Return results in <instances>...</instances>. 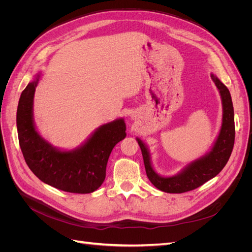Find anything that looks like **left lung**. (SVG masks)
<instances>
[{
    "mask_svg": "<svg viewBox=\"0 0 252 252\" xmlns=\"http://www.w3.org/2000/svg\"><path fill=\"white\" fill-rule=\"evenodd\" d=\"M211 79L220 91L223 106L222 126L218 138L209 152L188 164L184 169L172 177H162L156 172L151 164L150 154L145 143L136 138L142 150L145 169L149 181L158 189L168 193H182L202 186L204 183L215 178L227 164L234 144V112L229 90L215 74Z\"/></svg>",
    "mask_w": 252,
    "mask_h": 252,
    "instance_id": "1",
    "label": "left lung"
}]
</instances>
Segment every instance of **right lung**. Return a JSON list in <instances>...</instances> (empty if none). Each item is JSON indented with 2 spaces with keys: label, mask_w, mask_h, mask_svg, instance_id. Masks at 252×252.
<instances>
[{
  "label": "right lung",
  "mask_w": 252,
  "mask_h": 252,
  "mask_svg": "<svg viewBox=\"0 0 252 252\" xmlns=\"http://www.w3.org/2000/svg\"><path fill=\"white\" fill-rule=\"evenodd\" d=\"M41 73L21 94L17 110L19 143L25 162L46 184L72 193H90L106 177V166L113 147L125 139L124 119L114 120L95 129L85 143L73 150H60L44 140L33 122V96Z\"/></svg>",
  "instance_id": "add662e5"
}]
</instances>
